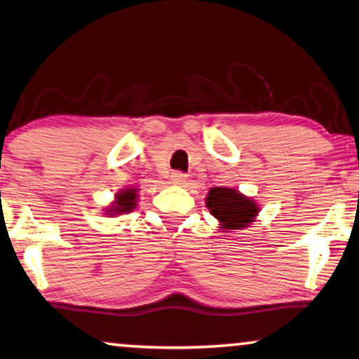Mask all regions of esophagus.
I'll list each match as a JSON object with an SVG mask.
<instances>
[{"label": "esophagus", "mask_w": 359, "mask_h": 359, "mask_svg": "<svg viewBox=\"0 0 359 359\" xmlns=\"http://www.w3.org/2000/svg\"><path fill=\"white\" fill-rule=\"evenodd\" d=\"M170 184L175 187H184L187 184V175L182 172H172V175H170Z\"/></svg>", "instance_id": "1"}]
</instances>
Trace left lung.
<instances>
[{"label": "left lung", "instance_id": "1", "mask_svg": "<svg viewBox=\"0 0 359 359\" xmlns=\"http://www.w3.org/2000/svg\"><path fill=\"white\" fill-rule=\"evenodd\" d=\"M204 203L210 215L217 219V229L222 235L248 229L260 212L257 201L229 187H212L204 198Z\"/></svg>", "mask_w": 359, "mask_h": 359}]
</instances>
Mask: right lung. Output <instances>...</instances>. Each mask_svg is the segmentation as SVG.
Instances as JSON below:
<instances>
[{
    "label": "right lung",
    "instance_id": "1",
    "mask_svg": "<svg viewBox=\"0 0 359 359\" xmlns=\"http://www.w3.org/2000/svg\"><path fill=\"white\" fill-rule=\"evenodd\" d=\"M137 203H139V189H135V187H129V189L119 190L115 195V198H113V201L102 209L104 210L102 214H104L105 217H118V215L129 214L137 208Z\"/></svg>",
    "mask_w": 359,
    "mask_h": 359
}]
</instances>
